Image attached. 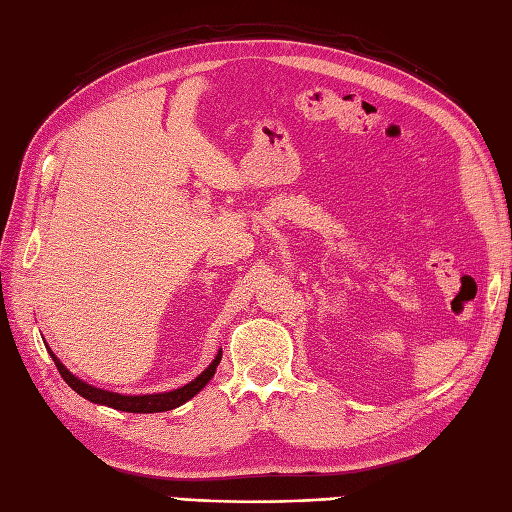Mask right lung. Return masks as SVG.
Listing matches in <instances>:
<instances>
[{
	"mask_svg": "<svg viewBox=\"0 0 512 512\" xmlns=\"http://www.w3.org/2000/svg\"><path fill=\"white\" fill-rule=\"evenodd\" d=\"M48 348L50 357L54 361V366L59 368L61 377L65 379V383L70 385V388L81 394L83 399L92 401L96 405H107L111 410H120V412H131V414H153V412H168V410H175V407L184 405L186 401H190L192 396L199 394L203 388H206L208 381L214 377V372H217V366L221 363L223 357V350L217 352V357L212 359L210 366L203 370L197 379H192L190 383H186L184 388H177V390H170V392H157V394H118V392H109V390H102V388H94L92 383H87L83 379H78L76 374H72L67 370L61 359L54 355L52 348L45 344Z\"/></svg>",
	"mask_w": 512,
	"mask_h": 512,
	"instance_id": "right-lung-1",
	"label": "right lung"
}]
</instances>
